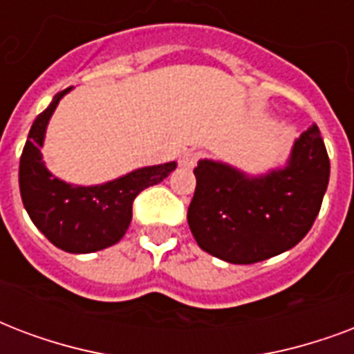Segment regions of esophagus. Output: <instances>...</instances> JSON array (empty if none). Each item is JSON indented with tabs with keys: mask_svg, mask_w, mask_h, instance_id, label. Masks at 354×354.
<instances>
[{
	"mask_svg": "<svg viewBox=\"0 0 354 354\" xmlns=\"http://www.w3.org/2000/svg\"><path fill=\"white\" fill-rule=\"evenodd\" d=\"M201 157L203 153L199 151H186L185 155H183V158H180V166H183V168H194L197 160Z\"/></svg>",
	"mask_w": 354,
	"mask_h": 354,
	"instance_id": "esophagus-1",
	"label": "esophagus"
}]
</instances>
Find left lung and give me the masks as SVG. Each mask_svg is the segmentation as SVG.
I'll return each mask as SVG.
<instances>
[{
    "instance_id": "8db88e82",
    "label": "left lung",
    "mask_w": 354,
    "mask_h": 354,
    "mask_svg": "<svg viewBox=\"0 0 354 354\" xmlns=\"http://www.w3.org/2000/svg\"><path fill=\"white\" fill-rule=\"evenodd\" d=\"M188 225L197 245L231 264H253L306 236L327 192L330 162L316 125L295 138L282 168L249 175L201 158Z\"/></svg>"
}]
</instances>
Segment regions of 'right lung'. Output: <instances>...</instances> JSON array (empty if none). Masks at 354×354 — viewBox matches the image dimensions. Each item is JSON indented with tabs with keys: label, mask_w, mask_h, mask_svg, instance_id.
Here are the masks:
<instances>
[{
	"label": "right lung",
	"mask_w": 354,
	"mask_h": 354,
	"mask_svg": "<svg viewBox=\"0 0 354 354\" xmlns=\"http://www.w3.org/2000/svg\"><path fill=\"white\" fill-rule=\"evenodd\" d=\"M72 88L55 95L32 122L20 158V194L37 229L66 253H95L118 243L133 220V201L147 186L168 177L177 162L129 171L103 185H72L48 169L42 158L46 129L59 101Z\"/></svg>",
	"instance_id": "obj_1"
}]
</instances>
